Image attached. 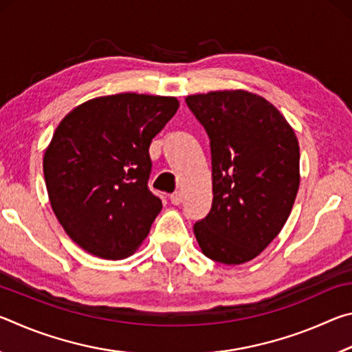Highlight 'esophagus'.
Here are the masks:
<instances>
[{"instance_id":"1","label":"esophagus","mask_w":352,"mask_h":352,"mask_svg":"<svg viewBox=\"0 0 352 352\" xmlns=\"http://www.w3.org/2000/svg\"><path fill=\"white\" fill-rule=\"evenodd\" d=\"M169 199L172 201V205H180L183 201V195H182V192H174V194H170Z\"/></svg>"}]
</instances>
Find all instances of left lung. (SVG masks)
Returning <instances> with one entry per match:
<instances>
[{"instance_id":"obj_1","label":"left lung","mask_w":352,"mask_h":352,"mask_svg":"<svg viewBox=\"0 0 352 352\" xmlns=\"http://www.w3.org/2000/svg\"><path fill=\"white\" fill-rule=\"evenodd\" d=\"M186 104L210 136L212 206L194 225L206 258L254 259L289 219L300 188V146L279 110L259 94H190Z\"/></svg>"}]
</instances>
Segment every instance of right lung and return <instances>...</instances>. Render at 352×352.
<instances>
[{
	"label": "right lung",
	"mask_w": 352,
	"mask_h": 352,
	"mask_svg": "<svg viewBox=\"0 0 352 352\" xmlns=\"http://www.w3.org/2000/svg\"><path fill=\"white\" fill-rule=\"evenodd\" d=\"M177 98L121 93L87 100L58 124L43 157L58 223L90 254L118 261L146 239L162 200L148 190V146Z\"/></svg>",
	"instance_id": "obj_1"
}]
</instances>
